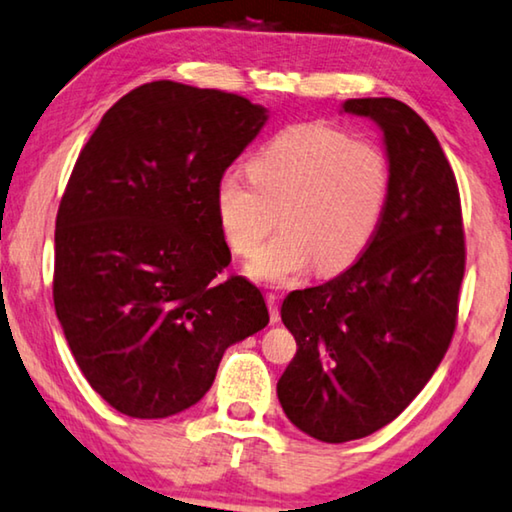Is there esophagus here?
Wrapping results in <instances>:
<instances>
[{
	"instance_id": "obj_1",
	"label": "esophagus",
	"mask_w": 512,
	"mask_h": 512,
	"mask_svg": "<svg viewBox=\"0 0 512 512\" xmlns=\"http://www.w3.org/2000/svg\"><path fill=\"white\" fill-rule=\"evenodd\" d=\"M265 302H267V309H270L272 325H277V322L281 320V316H279V297L274 295V293H267L265 295Z\"/></svg>"
}]
</instances>
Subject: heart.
<instances>
[{
	"label": "heart",
	"mask_w": 512,
	"mask_h": 512,
	"mask_svg": "<svg viewBox=\"0 0 512 512\" xmlns=\"http://www.w3.org/2000/svg\"><path fill=\"white\" fill-rule=\"evenodd\" d=\"M389 192L391 167L380 146L306 123L279 132L251 160V176L224 171L215 212L229 247L251 256L272 231V210H279L281 233L247 272L261 283H293L313 263L322 274L355 263L371 245Z\"/></svg>",
	"instance_id": "obj_1"
}]
</instances>
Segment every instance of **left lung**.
I'll return each mask as SVG.
<instances>
[{"mask_svg":"<svg viewBox=\"0 0 512 512\" xmlns=\"http://www.w3.org/2000/svg\"><path fill=\"white\" fill-rule=\"evenodd\" d=\"M343 109L382 128L389 201L348 270L283 300L297 352L277 384L288 419L327 444L373 435L426 387L458 325L467 258L458 183L428 123L393 98Z\"/></svg>","mask_w":512,"mask_h":512,"instance_id":"obj_1","label":"left lung"}]
</instances>
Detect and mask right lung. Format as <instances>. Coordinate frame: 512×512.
Here are the masks:
<instances>
[{"instance_id":"right-lung-1","label":"right lung","mask_w":512,"mask_h":512,"mask_svg":"<svg viewBox=\"0 0 512 512\" xmlns=\"http://www.w3.org/2000/svg\"><path fill=\"white\" fill-rule=\"evenodd\" d=\"M267 121L217 89L141 84L77 157L54 231V311L86 382L121 414L164 419L206 396L224 350L270 316L254 283L219 279L231 249L217 178Z\"/></svg>"}]
</instances>
